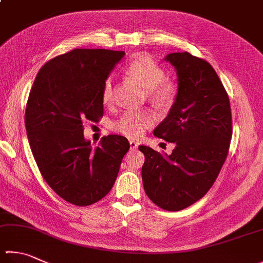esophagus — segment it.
<instances>
[{
  "mask_svg": "<svg viewBox=\"0 0 263 263\" xmlns=\"http://www.w3.org/2000/svg\"><path fill=\"white\" fill-rule=\"evenodd\" d=\"M129 145H130L132 150H135V148H137V146H138V143H137L136 141L130 140V141H129Z\"/></svg>",
  "mask_w": 263,
  "mask_h": 263,
  "instance_id": "esophagus-1",
  "label": "esophagus"
}]
</instances>
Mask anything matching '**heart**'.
<instances>
[{
  "instance_id": "heart-1",
  "label": "heart",
  "mask_w": 263,
  "mask_h": 263,
  "mask_svg": "<svg viewBox=\"0 0 263 263\" xmlns=\"http://www.w3.org/2000/svg\"><path fill=\"white\" fill-rule=\"evenodd\" d=\"M127 73L145 89L147 97L156 105L163 106L174 101L177 92L175 82L165 78L163 68L147 56H137L129 63ZM113 97L112 78L104 81L102 101L107 104ZM156 122V115L152 111H126L113 123V129L127 137L141 136L147 128Z\"/></svg>"
}]
</instances>
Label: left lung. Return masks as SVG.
Masks as SVG:
<instances>
[{
	"label": "left lung",
	"mask_w": 263,
	"mask_h": 263,
	"mask_svg": "<svg viewBox=\"0 0 263 263\" xmlns=\"http://www.w3.org/2000/svg\"><path fill=\"white\" fill-rule=\"evenodd\" d=\"M177 76L175 101L153 134L175 143L171 155L140 145L145 161L142 180L147 197L175 212L204 197L226 161L232 136L230 102L210 63L189 52L165 57Z\"/></svg>",
	"instance_id": "obj_1"
}]
</instances>
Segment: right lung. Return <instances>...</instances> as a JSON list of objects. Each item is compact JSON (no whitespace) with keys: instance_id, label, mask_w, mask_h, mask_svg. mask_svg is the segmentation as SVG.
Returning a JSON list of instances; mask_svg holds the SVG:
<instances>
[{"instance_id":"obj_1","label":"right lung","mask_w":263,"mask_h":263,"mask_svg":"<svg viewBox=\"0 0 263 263\" xmlns=\"http://www.w3.org/2000/svg\"><path fill=\"white\" fill-rule=\"evenodd\" d=\"M125 51L74 49L50 59L29 92L25 126L34 159L49 186L64 200L88 206L115 184L129 143L104 136L92 148L83 121L103 117L102 89Z\"/></svg>"}]
</instances>
